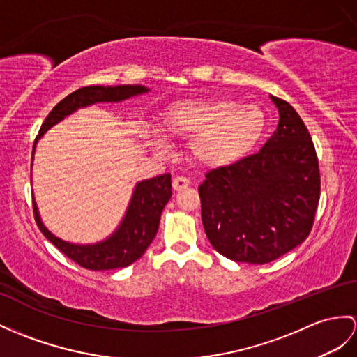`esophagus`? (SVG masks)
<instances>
[{
  "mask_svg": "<svg viewBox=\"0 0 357 357\" xmlns=\"http://www.w3.org/2000/svg\"><path fill=\"white\" fill-rule=\"evenodd\" d=\"M189 185H190L189 178H186V177H183V176H177L176 178L172 180V188H174V190H181V189L188 188Z\"/></svg>",
  "mask_w": 357,
  "mask_h": 357,
  "instance_id": "esophagus-1",
  "label": "esophagus"
}]
</instances>
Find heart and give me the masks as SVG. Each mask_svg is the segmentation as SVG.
<instances>
[{"label": "heart", "mask_w": 357, "mask_h": 357, "mask_svg": "<svg viewBox=\"0 0 357 357\" xmlns=\"http://www.w3.org/2000/svg\"><path fill=\"white\" fill-rule=\"evenodd\" d=\"M265 115L255 104L225 98L180 101L163 112L160 127L165 137L151 132L158 150L167 139L190 142V158L202 168L221 169L238 163L255 149L265 132Z\"/></svg>", "instance_id": "obj_1"}]
</instances>
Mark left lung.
Listing matches in <instances>:
<instances>
[{"label":"left lung","instance_id":"left-lung-1","mask_svg":"<svg viewBox=\"0 0 357 357\" xmlns=\"http://www.w3.org/2000/svg\"><path fill=\"white\" fill-rule=\"evenodd\" d=\"M279 126L259 153L212 169L198 186L207 239L234 262L268 264L309 236L319 202L314 142L289 102L273 97Z\"/></svg>","mask_w":357,"mask_h":357}]
</instances>
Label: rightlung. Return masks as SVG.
Masks as SVG:
<instances>
[{
  "mask_svg": "<svg viewBox=\"0 0 357 357\" xmlns=\"http://www.w3.org/2000/svg\"><path fill=\"white\" fill-rule=\"evenodd\" d=\"M150 89L142 84H119V86H86L69 93L57 106L48 113L39 130V135L33 145V158L36 144L51 127L59 124L78 109L92 106L97 102H119L136 95L146 93ZM171 174L137 181L126 215L121 220L116 230L109 238L95 244H73L57 238L43 225L36 202H33L34 220L38 227L51 244H54L63 255L75 264L92 271L116 269L132 265L142 257L150 247L159 229L160 215L172 195Z\"/></svg>",
  "mask_w": 357,
  "mask_h": 357,
  "instance_id": "1",
  "label": "right lung"
}]
</instances>
